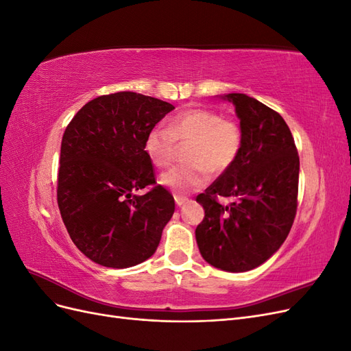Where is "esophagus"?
<instances>
[{
    "label": "esophagus",
    "mask_w": 351,
    "mask_h": 351,
    "mask_svg": "<svg viewBox=\"0 0 351 351\" xmlns=\"http://www.w3.org/2000/svg\"><path fill=\"white\" fill-rule=\"evenodd\" d=\"M174 199H176V205L177 206H183L184 204H187V202H189V199L184 197V196H176Z\"/></svg>",
    "instance_id": "1"
}]
</instances>
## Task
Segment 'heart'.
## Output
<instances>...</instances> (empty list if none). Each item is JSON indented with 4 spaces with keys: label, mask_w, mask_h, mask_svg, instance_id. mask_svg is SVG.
<instances>
[{
    "label": "heart",
    "mask_w": 351,
    "mask_h": 351,
    "mask_svg": "<svg viewBox=\"0 0 351 351\" xmlns=\"http://www.w3.org/2000/svg\"><path fill=\"white\" fill-rule=\"evenodd\" d=\"M190 142L187 164L162 173L159 183L176 195H186L204 187L209 171L224 173L236 162L243 146V132L237 121L222 119L218 111L190 108L173 117L167 127L156 125L146 134L145 152L156 167L173 161L176 145Z\"/></svg>",
    "instance_id": "heart-1"
}]
</instances>
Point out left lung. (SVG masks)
<instances>
[{
    "instance_id": "8db88e82",
    "label": "left lung",
    "mask_w": 351,
    "mask_h": 351,
    "mask_svg": "<svg viewBox=\"0 0 351 351\" xmlns=\"http://www.w3.org/2000/svg\"><path fill=\"white\" fill-rule=\"evenodd\" d=\"M221 98L236 107L243 146L236 162L196 197L205 209L196 241L212 267L246 272L268 261L289 236L300 161L289 125L277 111L244 93ZM218 195L235 202L222 207Z\"/></svg>"
}]
</instances>
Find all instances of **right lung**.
<instances>
[{"label":"right lung","mask_w":351,"mask_h":351,"mask_svg":"<svg viewBox=\"0 0 351 351\" xmlns=\"http://www.w3.org/2000/svg\"><path fill=\"white\" fill-rule=\"evenodd\" d=\"M136 92L104 95L73 117L61 141L57 200L69 234L84 256L129 268L155 253L171 219L174 197L155 184L146 134L173 111Z\"/></svg>","instance_id":"obj_1"}]
</instances>
